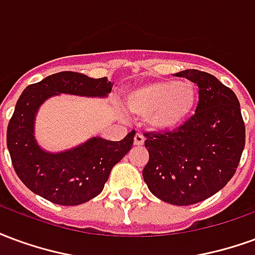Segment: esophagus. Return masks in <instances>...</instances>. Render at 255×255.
I'll return each mask as SVG.
<instances>
[{"label":"esophagus","mask_w":255,"mask_h":255,"mask_svg":"<svg viewBox=\"0 0 255 255\" xmlns=\"http://www.w3.org/2000/svg\"><path fill=\"white\" fill-rule=\"evenodd\" d=\"M133 143L136 146H142L144 143V136L140 132L135 133V138H133Z\"/></svg>","instance_id":"obj_1"}]
</instances>
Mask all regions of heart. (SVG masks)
Segmentation results:
<instances>
[{
  "label": "heart",
  "mask_w": 255,
  "mask_h": 255,
  "mask_svg": "<svg viewBox=\"0 0 255 255\" xmlns=\"http://www.w3.org/2000/svg\"><path fill=\"white\" fill-rule=\"evenodd\" d=\"M197 87L190 80H158L144 84L127 95L126 105L132 115L158 129L180 126L197 101Z\"/></svg>",
  "instance_id": "1"
}]
</instances>
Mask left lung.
<instances>
[{
  "instance_id": "1",
  "label": "left lung",
  "mask_w": 255,
  "mask_h": 255,
  "mask_svg": "<svg viewBox=\"0 0 255 255\" xmlns=\"http://www.w3.org/2000/svg\"><path fill=\"white\" fill-rule=\"evenodd\" d=\"M198 84L195 113L172 131L144 132L143 179L164 202L187 206L208 199L235 175L246 128L235 93L198 69L176 73Z\"/></svg>"
}]
</instances>
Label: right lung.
<instances>
[{"label": "right lung", "instance_id": "add662e5", "mask_svg": "<svg viewBox=\"0 0 255 255\" xmlns=\"http://www.w3.org/2000/svg\"><path fill=\"white\" fill-rule=\"evenodd\" d=\"M112 83L83 73L58 72L21 93L6 129V144L16 175L31 191L57 205L75 206L97 197L112 168L131 150L135 131L120 142L90 139L76 149L50 154L34 139V119L38 108L58 93L86 97H106Z\"/></svg>", "mask_w": 255, "mask_h": 255}]
</instances>
